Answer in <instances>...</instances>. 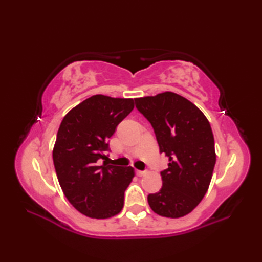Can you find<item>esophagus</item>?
I'll list each match as a JSON object with an SVG mask.
<instances>
[{
  "label": "esophagus",
  "instance_id": "34e87169",
  "mask_svg": "<svg viewBox=\"0 0 262 262\" xmlns=\"http://www.w3.org/2000/svg\"><path fill=\"white\" fill-rule=\"evenodd\" d=\"M135 173H136V176L137 177H144L146 174V172L145 171H140V170H136L135 171Z\"/></svg>",
  "mask_w": 262,
  "mask_h": 262
}]
</instances>
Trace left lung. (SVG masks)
I'll return each mask as SVG.
<instances>
[{
  "label": "left lung",
  "mask_w": 262,
  "mask_h": 262,
  "mask_svg": "<svg viewBox=\"0 0 262 262\" xmlns=\"http://www.w3.org/2000/svg\"><path fill=\"white\" fill-rule=\"evenodd\" d=\"M136 108L151 122L160 152L169 158L161 172L162 188L147 196L154 213L179 219L207 192L216 162L214 135L197 105L174 92L136 98Z\"/></svg>",
  "instance_id": "obj_1"
}]
</instances>
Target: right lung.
<instances>
[{"mask_svg": "<svg viewBox=\"0 0 262 262\" xmlns=\"http://www.w3.org/2000/svg\"><path fill=\"white\" fill-rule=\"evenodd\" d=\"M134 109V100L96 94L65 115L53 148L59 186L73 207L91 219L119 214L125 190L134 178L132 166L110 165L108 141Z\"/></svg>", "mask_w": 262, "mask_h": 262, "instance_id": "obj_1", "label": "right lung"}]
</instances>
